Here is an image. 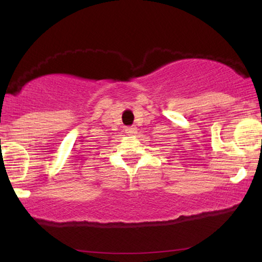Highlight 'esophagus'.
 Here are the masks:
<instances>
[{"mask_svg":"<svg viewBox=\"0 0 262 262\" xmlns=\"http://www.w3.org/2000/svg\"><path fill=\"white\" fill-rule=\"evenodd\" d=\"M126 134L128 135V136H132V135H135L136 134V131H137V128L136 127H134V126H131V127H126Z\"/></svg>","mask_w":262,"mask_h":262,"instance_id":"esophagus-1","label":"esophagus"}]
</instances>
